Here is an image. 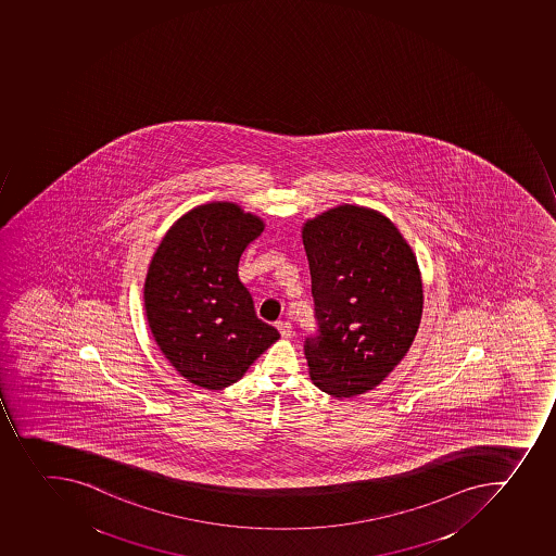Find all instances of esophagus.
Listing matches in <instances>:
<instances>
[{"label":"esophagus","instance_id":"obj_1","mask_svg":"<svg viewBox=\"0 0 556 556\" xmlns=\"http://www.w3.org/2000/svg\"><path fill=\"white\" fill-rule=\"evenodd\" d=\"M278 331H280L281 337H291L292 336V325L289 320H280L278 325H276Z\"/></svg>","mask_w":556,"mask_h":556}]
</instances>
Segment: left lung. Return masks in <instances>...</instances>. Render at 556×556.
I'll return each instance as SVG.
<instances>
[{
	"label": "left lung",
	"mask_w": 556,
	"mask_h": 556,
	"mask_svg": "<svg viewBox=\"0 0 556 556\" xmlns=\"http://www.w3.org/2000/svg\"><path fill=\"white\" fill-rule=\"evenodd\" d=\"M317 331L305 339L320 391L353 397L391 375L419 330L416 255L380 212L341 205L303 226Z\"/></svg>",
	"instance_id": "left-lung-1"
}]
</instances>
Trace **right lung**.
<instances>
[{
	"mask_svg": "<svg viewBox=\"0 0 556 556\" xmlns=\"http://www.w3.org/2000/svg\"><path fill=\"white\" fill-rule=\"evenodd\" d=\"M264 231L236 203L195 206L170 226L151 258L144 305L151 333L187 381L220 391L280 339L256 317L239 280L240 255Z\"/></svg>",
	"mask_w": 556,
	"mask_h": 556,
	"instance_id": "right-lung-1",
	"label": "right lung"
}]
</instances>
